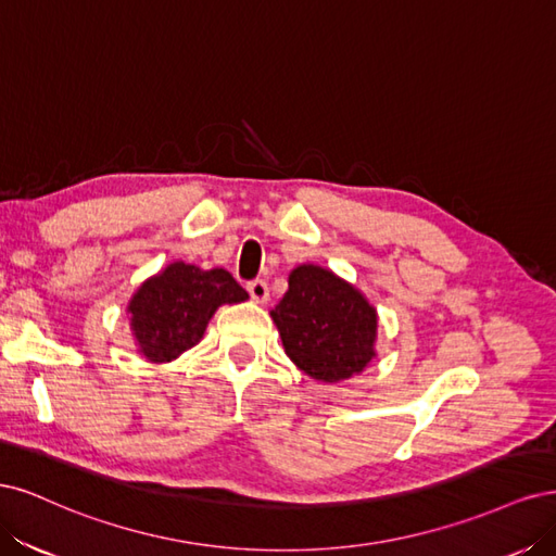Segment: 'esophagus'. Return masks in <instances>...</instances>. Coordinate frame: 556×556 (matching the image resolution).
<instances>
[{
	"mask_svg": "<svg viewBox=\"0 0 556 556\" xmlns=\"http://www.w3.org/2000/svg\"><path fill=\"white\" fill-rule=\"evenodd\" d=\"M247 291H249V295H252V300L258 302V304H265L267 300H270V289H267V283L263 279L249 281L247 283Z\"/></svg>",
	"mask_w": 556,
	"mask_h": 556,
	"instance_id": "obj_1",
	"label": "esophagus"
}]
</instances>
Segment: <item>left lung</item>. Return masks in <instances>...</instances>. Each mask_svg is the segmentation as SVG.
Masks as SVG:
<instances>
[{
	"mask_svg": "<svg viewBox=\"0 0 556 556\" xmlns=\"http://www.w3.org/2000/svg\"><path fill=\"white\" fill-rule=\"evenodd\" d=\"M286 355L314 381L339 383L376 357L379 314L361 289L328 267L302 263L270 312Z\"/></svg>",
	"mask_w": 556,
	"mask_h": 556,
	"instance_id": "obj_1",
	"label": "left lung"
}]
</instances>
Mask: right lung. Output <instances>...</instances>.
<instances>
[{"label": "right lung", "mask_w": 556, "mask_h": 556, "mask_svg": "<svg viewBox=\"0 0 556 556\" xmlns=\"http://www.w3.org/2000/svg\"><path fill=\"white\" fill-rule=\"evenodd\" d=\"M249 293L224 267L173 261L142 281L127 304L138 353L150 363H170L201 342L222 304H238Z\"/></svg>", "instance_id": "1"}]
</instances>
